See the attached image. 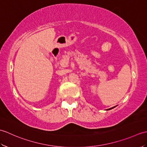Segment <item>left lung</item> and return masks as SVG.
<instances>
[{"instance_id":"left-lung-1","label":"left lung","mask_w":147,"mask_h":147,"mask_svg":"<svg viewBox=\"0 0 147 147\" xmlns=\"http://www.w3.org/2000/svg\"><path fill=\"white\" fill-rule=\"evenodd\" d=\"M115 107H112V108H111V109H107V110H111V109H113V108H114Z\"/></svg>"}]
</instances>
